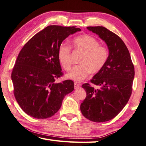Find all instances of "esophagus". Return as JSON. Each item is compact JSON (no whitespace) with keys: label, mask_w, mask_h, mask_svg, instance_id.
<instances>
[{"label":"esophagus","mask_w":146,"mask_h":146,"mask_svg":"<svg viewBox=\"0 0 146 146\" xmlns=\"http://www.w3.org/2000/svg\"><path fill=\"white\" fill-rule=\"evenodd\" d=\"M74 87H75V89H79L80 87V85H79L78 83H76V82H75L74 83Z\"/></svg>","instance_id":"1"}]
</instances>
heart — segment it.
I'll list each match as a JSON object with an SVG mask.
<instances>
[{"instance_id":"1","label":"heart","mask_w":146,"mask_h":146,"mask_svg":"<svg viewBox=\"0 0 146 146\" xmlns=\"http://www.w3.org/2000/svg\"><path fill=\"white\" fill-rule=\"evenodd\" d=\"M74 48L83 53L80 65L73 67L69 73L68 78L76 82H81L89 75L90 73H97L104 67L108 57V50L105 46L100 45L96 38L87 34L78 36L73 39ZM70 46L62 43L58 50V59L66 71L71 68Z\"/></svg>"}]
</instances>
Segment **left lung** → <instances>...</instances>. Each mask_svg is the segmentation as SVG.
<instances>
[{
	"label": "left lung",
	"mask_w": 146,
	"mask_h": 146,
	"mask_svg": "<svg viewBox=\"0 0 146 146\" xmlns=\"http://www.w3.org/2000/svg\"><path fill=\"white\" fill-rule=\"evenodd\" d=\"M98 35L109 50L107 61L91 82L100 86L94 89L88 83L82 87L87 96L80 105V110L89 120L101 123L114 118L127 104L132 92L135 70L128 48L123 40L102 26L87 27Z\"/></svg>",
	"instance_id": "8db88e82"
}]
</instances>
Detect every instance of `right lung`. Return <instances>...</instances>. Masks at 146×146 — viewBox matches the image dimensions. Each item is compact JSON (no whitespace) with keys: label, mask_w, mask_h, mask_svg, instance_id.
Returning <instances> with one entry per match:
<instances>
[{"label":"right lung","mask_w":146,"mask_h":146,"mask_svg":"<svg viewBox=\"0 0 146 146\" xmlns=\"http://www.w3.org/2000/svg\"><path fill=\"white\" fill-rule=\"evenodd\" d=\"M76 27L50 25L34 35L21 50L11 73L14 95L22 109L31 117L46 119L60 109L74 82L57 83L63 75L58 50Z\"/></svg>","instance_id":"right-lung-1"}]
</instances>
